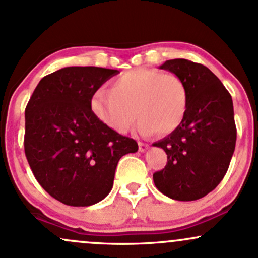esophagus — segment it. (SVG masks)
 Listing matches in <instances>:
<instances>
[{
	"label": "esophagus",
	"mask_w": 258,
	"mask_h": 258,
	"mask_svg": "<svg viewBox=\"0 0 258 258\" xmlns=\"http://www.w3.org/2000/svg\"><path fill=\"white\" fill-rule=\"evenodd\" d=\"M138 149H140V152L144 153L147 149H148V144L143 143V142H138Z\"/></svg>",
	"instance_id": "34e87169"
}]
</instances>
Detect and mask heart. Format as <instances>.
Instances as JSON below:
<instances>
[{
	"label": "heart",
	"mask_w": 258,
	"mask_h": 258,
	"mask_svg": "<svg viewBox=\"0 0 258 258\" xmlns=\"http://www.w3.org/2000/svg\"><path fill=\"white\" fill-rule=\"evenodd\" d=\"M187 103V87L177 75L136 69L118 76L111 90H97L92 98V110L117 134L127 132L137 114L140 134L164 136L182 122Z\"/></svg>",
	"instance_id": "b5f03b06"
}]
</instances>
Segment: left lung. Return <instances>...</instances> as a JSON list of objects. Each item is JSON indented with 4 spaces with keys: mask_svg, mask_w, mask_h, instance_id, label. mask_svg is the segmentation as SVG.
I'll return each mask as SVG.
<instances>
[{
    "mask_svg": "<svg viewBox=\"0 0 258 258\" xmlns=\"http://www.w3.org/2000/svg\"><path fill=\"white\" fill-rule=\"evenodd\" d=\"M160 69L182 78L188 103L179 127L153 143L168 154L165 168L154 172L153 180L172 200L196 201L213 191L228 171L236 143L233 99L203 64L175 58Z\"/></svg>",
    "mask_w": 258,
    "mask_h": 258,
    "instance_id": "1",
    "label": "left lung"
}]
</instances>
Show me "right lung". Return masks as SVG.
Returning <instances> with one entry per match:
<instances>
[{
  "label": "right lung",
  "instance_id": "add662e5",
  "mask_svg": "<svg viewBox=\"0 0 258 258\" xmlns=\"http://www.w3.org/2000/svg\"><path fill=\"white\" fill-rule=\"evenodd\" d=\"M117 70L64 67L39 82L25 107L24 151L41 187L67 206L88 207L114 185L121 157L135 140L112 131L92 111V98Z\"/></svg>",
  "mask_w": 258,
  "mask_h": 258
}]
</instances>
